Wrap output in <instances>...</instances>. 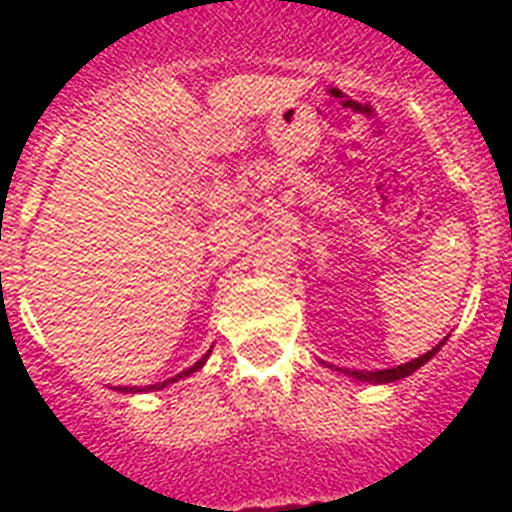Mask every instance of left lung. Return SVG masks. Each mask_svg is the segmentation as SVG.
<instances>
[{"mask_svg":"<svg viewBox=\"0 0 512 512\" xmlns=\"http://www.w3.org/2000/svg\"><path fill=\"white\" fill-rule=\"evenodd\" d=\"M444 342H446V340H441V342H438V345H436V348H430L428 353H422L420 358H414V361H406V364H401V366H393V369H377V372H345V369H342V372L350 374L353 380L374 382V385H385V382L404 380V377H409V374H412V372H417L420 366L428 364L430 358L436 356L438 350L444 348Z\"/></svg>","mask_w":512,"mask_h":512,"instance_id":"1","label":"left lung"}]
</instances>
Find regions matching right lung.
<instances>
[{"label": "right lung", "instance_id": "1", "mask_svg": "<svg viewBox=\"0 0 512 512\" xmlns=\"http://www.w3.org/2000/svg\"><path fill=\"white\" fill-rule=\"evenodd\" d=\"M209 358V353L207 356H201L199 361H196V364L191 366V369H185V372H180V374H175V377H170V380H164V382H156V385H146V388H122V393H143V390H162V388H167V385H170V382H177V380H183V377H188V374H193V372H199L201 366H204V361H207Z\"/></svg>", "mask_w": 512, "mask_h": 512}]
</instances>
